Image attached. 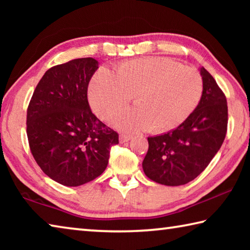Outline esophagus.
Instances as JSON below:
<instances>
[{
    "label": "esophagus",
    "mask_w": 250,
    "mask_h": 250,
    "mask_svg": "<svg viewBox=\"0 0 250 250\" xmlns=\"http://www.w3.org/2000/svg\"><path fill=\"white\" fill-rule=\"evenodd\" d=\"M131 138H132V135L126 134V133H121V134L119 135V141H120L121 143L128 142Z\"/></svg>",
    "instance_id": "esophagus-1"
}]
</instances>
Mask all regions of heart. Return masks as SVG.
Returning a JSON list of instances; mask_svg holds the SVG:
<instances>
[{"mask_svg":"<svg viewBox=\"0 0 250 250\" xmlns=\"http://www.w3.org/2000/svg\"><path fill=\"white\" fill-rule=\"evenodd\" d=\"M202 92V76L195 68L162 57L122 62L116 68V78L100 69L89 83V101L99 118L110 119L134 96L137 107L120 113L113 124L125 131L147 129L154 133L183 124Z\"/></svg>","mask_w":250,"mask_h":250,"instance_id":"1","label":"heart"}]
</instances>
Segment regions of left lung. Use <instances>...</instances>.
<instances>
[{
	"label": "left lung",
	"instance_id": "8db88e82",
	"mask_svg": "<svg viewBox=\"0 0 250 250\" xmlns=\"http://www.w3.org/2000/svg\"><path fill=\"white\" fill-rule=\"evenodd\" d=\"M201 76L202 98L188 119L170 132L147 138L149 150L142 167L156 183L179 186L193 181L207 167L226 137L225 94L204 67Z\"/></svg>",
	"mask_w": 250,
	"mask_h": 250
}]
</instances>
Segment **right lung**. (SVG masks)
Returning <instances> with one entry per match:
<instances>
[{"label": "right lung", "instance_id": "obj_1", "mask_svg": "<svg viewBox=\"0 0 250 250\" xmlns=\"http://www.w3.org/2000/svg\"><path fill=\"white\" fill-rule=\"evenodd\" d=\"M98 62L91 57L54 66L37 83L29 101V149L46 175L79 186L103 174L119 134L92 113L88 84Z\"/></svg>", "mask_w": 250, "mask_h": 250}]
</instances>
